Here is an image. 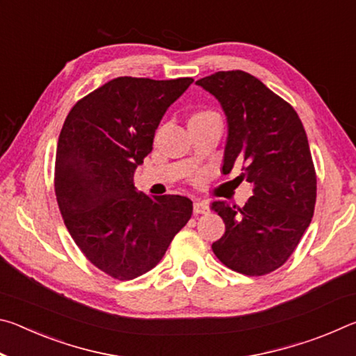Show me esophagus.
I'll list each match as a JSON object with an SVG mask.
<instances>
[{"label": "esophagus", "mask_w": 356, "mask_h": 356, "mask_svg": "<svg viewBox=\"0 0 356 356\" xmlns=\"http://www.w3.org/2000/svg\"><path fill=\"white\" fill-rule=\"evenodd\" d=\"M209 206L207 202L204 201H197L195 202V206H193V212H195V215H204V213H209Z\"/></svg>", "instance_id": "1"}]
</instances>
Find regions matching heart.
I'll return each mask as SVG.
<instances>
[{
	"label": "heart",
	"mask_w": 356,
	"mask_h": 356,
	"mask_svg": "<svg viewBox=\"0 0 356 356\" xmlns=\"http://www.w3.org/2000/svg\"><path fill=\"white\" fill-rule=\"evenodd\" d=\"M213 118H220L218 113H215L213 110H200L193 114L190 120H202V119H213Z\"/></svg>",
	"instance_id": "heart-1"
}]
</instances>
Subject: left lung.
I'll list each match as a JSON object with an SVG mask.
<instances>
[{
	"mask_svg": "<svg viewBox=\"0 0 356 356\" xmlns=\"http://www.w3.org/2000/svg\"><path fill=\"white\" fill-rule=\"evenodd\" d=\"M196 84L226 113L222 171L243 161L240 177L252 185L243 207L213 202L226 231L212 250L237 273H272L292 256L314 215L317 176L303 124L291 104L243 70L216 72Z\"/></svg>",
	"mask_w": 356,
	"mask_h": 356,
	"instance_id": "obj_1",
	"label": "left lung"
}]
</instances>
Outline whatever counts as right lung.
<instances>
[{
  "instance_id": "obj_1",
  "label": "right lung",
  "mask_w": 356,
  "mask_h": 356,
  "mask_svg": "<svg viewBox=\"0 0 356 356\" xmlns=\"http://www.w3.org/2000/svg\"><path fill=\"white\" fill-rule=\"evenodd\" d=\"M193 78L119 76L72 106L59 134L55 193L64 225L89 262L119 281L165 256L193 202L135 190V170L152 150L161 118Z\"/></svg>"
}]
</instances>
